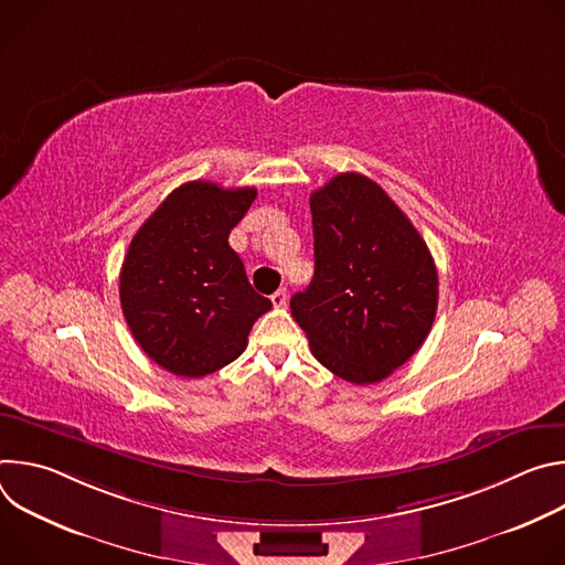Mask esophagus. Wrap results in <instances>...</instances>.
Listing matches in <instances>:
<instances>
[{
    "mask_svg": "<svg viewBox=\"0 0 565 565\" xmlns=\"http://www.w3.org/2000/svg\"><path fill=\"white\" fill-rule=\"evenodd\" d=\"M270 299H273L275 308H284V306L288 303V292H286V288H279Z\"/></svg>",
    "mask_w": 565,
    "mask_h": 565,
    "instance_id": "1",
    "label": "esophagus"
}]
</instances>
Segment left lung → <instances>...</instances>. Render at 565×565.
Instances as JSON below:
<instances>
[{"label": "left lung", "mask_w": 565, "mask_h": 565, "mask_svg": "<svg viewBox=\"0 0 565 565\" xmlns=\"http://www.w3.org/2000/svg\"><path fill=\"white\" fill-rule=\"evenodd\" d=\"M315 275L290 312L338 377L373 384L427 340L438 308L434 257L391 196L347 172L310 194Z\"/></svg>", "instance_id": "8db88e82"}]
</instances>
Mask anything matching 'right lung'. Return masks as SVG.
Wrapping results in <instances>:
<instances>
[{"mask_svg": "<svg viewBox=\"0 0 565 565\" xmlns=\"http://www.w3.org/2000/svg\"><path fill=\"white\" fill-rule=\"evenodd\" d=\"M255 199V188L190 181L131 238L120 270L122 315L138 347L174 375L203 377L236 360L273 308L227 244Z\"/></svg>", "mask_w": 565, "mask_h": 565, "instance_id": "right-lung-1", "label": "right lung"}]
</instances>
